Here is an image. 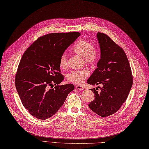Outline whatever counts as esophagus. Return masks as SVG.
I'll use <instances>...</instances> for the list:
<instances>
[{"instance_id": "esophagus-1", "label": "esophagus", "mask_w": 149, "mask_h": 149, "mask_svg": "<svg viewBox=\"0 0 149 149\" xmlns=\"http://www.w3.org/2000/svg\"><path fill=\"white\" fill-rule=\"evenodd\" d=\"M75 88L77 90H84V88L82 86H81V85H76Z\"/></svg>"}]
</instances>
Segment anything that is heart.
<instances>
[{
	"instance_id": "b5f03b06",
	"label": "heart",
	"mask_w": 149,
	"mask_h": 149,
	"mask_svg": "<svg viewBox=\"0 0 149 149\" xmlns=\"http://www.w3.org/2000/svg\"><path fill=\"white\" fill-rule=\"evenodd\" d=\"M72 50L75 54L83 57L84 60L91 64H95L100 58V53L98 49L93 46V44L85 40H80L77 42ZM68 65L67 55L63 53L59 59V66L61 68L65 69ZM90 75V71L87 69H83L72 71L68 74L67 79L69 81L75 84L82 83Z\"/></svg>"
}]
</instances>
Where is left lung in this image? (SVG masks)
I'll list each match as a JSON object with an SVG mask.
<instances>
[{"label":"left lung","mask_w":149,"mask_h":149,"mask_svg":"<svg viewBox=\"0 0 149 149\" xmlns=\"http://www.w3.org/2000/svg\"><path fill=\"white\" fill-rule=\"evenodd\" d=\"M96 36L100 59L87 83L91 85L101 84L102 88L100 93L96 88L91 89L95 98L88 106L96 114L104 117L117 112L125 102L133 85V77L123 49L104 33L98 32Z\"/></svg>","instance_id":"obj_1"}]
</instances>
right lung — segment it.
I'll use <instances>...</instances> for the list:
<instances>
[{
  "instance_id": "add662e5",
  "label": "right lung",
  "mask_w": 149,
  "mask_h": 149,
  "mask_svg": "<svg viewBox=\"0 0 149 149\" xmlns=\"http://www.w3.org/2000/svg\"><path fill=\"white\" fill-rule=\"evenodd\" d=\"M79 32L52 33L38 38L22 56L15 77V86L22 104L34 117L45 120L56 113L72 84L59 85L64 80L59 59ZM51 88H49V87Z\"/></svg>"
}]
</instances>
